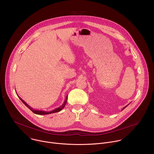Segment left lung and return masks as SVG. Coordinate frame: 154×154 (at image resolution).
Segmentation results:
<instances>
[{"label": "left lung", "instance_id": "1", "mask_svg": "<svg viewBox=\"0 0 154 154\" xmlns=\"http://www.w3.org/2000/svg\"><path fill=\"white\" fill-rule=\"evenodd\" d=\"M129 104H130V103H129V104H128V105H126V106H125V107H124V108H123V109H122V111H123V109H125V108H126V107H127V106H128V105H129Z\"/></svg>", "mask_w": 154, "mask_h": 154}]
</instances>
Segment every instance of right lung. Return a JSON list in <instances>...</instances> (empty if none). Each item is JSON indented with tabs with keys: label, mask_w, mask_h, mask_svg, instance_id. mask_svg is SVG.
<instances>
[{
	"label": "right lung",
	"mask_w": 154,
	"mask_h": 154,
	"mask_svg": "<svg viewBox=\"0 0 154 154\" xmlns=\"http://www.w3.org/2000/svg\"><path fill=\"white\" fill-rule=\"evenodd\" d=\"M19 97V96H18ZM19 98L20 99V100L23 102V104L27 107V108H28L32 112H33L34 114H37V115H46V114H52V113H55V112H60V111H61L63 108H64V107L65 106V105H66V102H67V100H68V95L66 97V98H65V101H64V102H63V103L62 104V106H60V107H58V108H56L55 109H54V110H53V111H48V112H47V111H41V110H35V109H34L33 108H32L31 106H29L26 102L23 100V99H22L20 97H19Z\"/></svg>",
	"instance_id": "obj_1"
}]
</instances>
